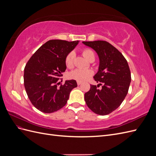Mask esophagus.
<instances>
[{"instance_id": "obj_1", "label": "esophagus", "mask_w": 156, "mask_h": 156, "mask_svg": "<svg viewBox=\"0 0 156 156\" xmlns=\"http://www.w3.org/2000/svg\"><path fill=\"white\" fill-rule=\"evenodd\" d=\"M77 85H80V84L82 83V82H81V81H77Z\"/></svg>"}]
</instances>
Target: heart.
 I'll return each instance as SVG.
<instances>
[{
    "instance_id": "b5f03b06",
    "label": "heart",
    "mask_w": 156,
    "mask_h": 156,
    "mask_svg": "<svg viewBox=\"0 0 156 156\" xmlns=\"http://www.w3.org/2000/svg\"><path fill=\"white\" fill-rule=\"evenodd\" d=\"M83 55L88 60L92 56H94V52L91 49H85L83 51ZM75 54L73 52L70 53L66 56L65 60V63L68 68H72L73 66ZM92 75V72L90 69H76L69 74V77L72 79L76 80L77 81H84L90 77Z\"/></svg>"
}]
</instances>
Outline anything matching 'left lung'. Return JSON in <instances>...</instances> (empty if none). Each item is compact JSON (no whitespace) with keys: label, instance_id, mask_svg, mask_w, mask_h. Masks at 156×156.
Masks as SVG:
<instances>
[{"label":"left lung","instance_id":"left-lung-1","mask_svg":"<svg viewBox=\"0 0 156 156\" xmlns=\"http://www.w3.org/2000/svg\"><path fill=\"white\" fill-rule=\"evenodd\" d=\"M95 51L100 65L94 80L98 85L90 84L84 94V100L89 108L99 115H107L116 110L125 99L131 83V72L124 56L106 41H83ZM100 85L101 89H98Z\"/></svg>","mask_w":156,"mask_h":156}]
</instances>
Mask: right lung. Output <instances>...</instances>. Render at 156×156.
Listing matches in <instances>:
<instances>
[{
    "label": "right lung",
    "mask_w": 156,
    "mask_h": 156,
    "mask_svg": "<svg viewBox=\"0 0 156 156\" xmlns=\"http://www.w3.org/2000/svg\"><path fill=\"white\" fill-rule=\"evenodd\" d=\"M79 41L51 40L37 49L24 69V85L32 104L37 109L51 113L66 104L70 92L77 87L75 80L60 84V77L66 69V56Z\"/></svg>",
    "instance_id": "add662e5"
}]
</instances>
